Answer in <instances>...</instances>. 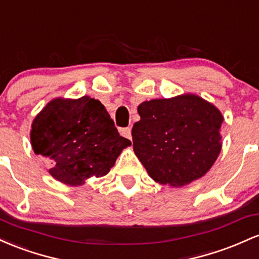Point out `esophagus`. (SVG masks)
Returning <instances> with one entry per match:
<instances>
[{"instance_id":"obj_1","label":"esophagus","mask_w":259,"mask_h":259,"mask_svg":"<svg viewBox=\"0 0 259 259\" xmlns=\"http://www.w3.org/2000/svg\"><path fill=\"white\" fill-rule=\"evenodd\" d=\"M120 133H121V136H123V137L132 139V135H131V127H124V128H120Z\"/></svg>"}]
</instances>
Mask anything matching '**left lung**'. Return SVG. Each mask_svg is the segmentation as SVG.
<instances>
[{
	"label": "left lung",
	"mask_w": 259,
	"mask_h": 259,
	"mask_svg": "<svg viewBox=\"0 0 259 259\" xmlns=\"http://www.w3.org/2000/svg\"><path fill=\"white\" fill-rule=\"evenodd\" d=\"M133 149L156 182L184 186L211 167L222 149L223 116L197 95L155 99L138 106Z\"/></svg>",
	"instance_id": "left-lung-1"
}]
</instances>
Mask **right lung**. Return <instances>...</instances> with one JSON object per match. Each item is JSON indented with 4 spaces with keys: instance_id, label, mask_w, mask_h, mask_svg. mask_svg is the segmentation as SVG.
Listing matches in <instances>:
<instances>
[{
    "instance_id": "1",
    "label": "right lung",
    "mask_w": 259,
    "mask_h": 259,
    "mask_svg": "<svg viewBox=\"0 0 259 259\" xmlns=\"http://www.w3.org/2000/svg\"><path fill=\"white\" fill-rule=\"evenodd\" d=\"M31 145L37 155L51 159L49 172L71 186L109 174L122 149L131 145L99 100L55 99L31 124Z\"/></svg>"
}]
</instances>
